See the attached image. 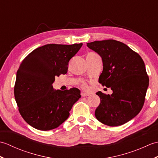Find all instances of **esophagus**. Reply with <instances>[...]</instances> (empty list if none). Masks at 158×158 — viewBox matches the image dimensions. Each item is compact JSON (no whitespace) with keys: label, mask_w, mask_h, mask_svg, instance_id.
Segmentation results:
<instances>
[{"label":"esophagus","mask_w":158,"mask_h":158,"mask_svg":"<svg viewBox=\"0 0 158 158\" xmlns=\"http://www.w3.org/2000/svg\"><path fill=\"white\" fill-rule=\"evenodd\" d=\"M89 96V94L85 93V92L81 93V96H83V97H85V96Z\"/></svg>","instance_id":"1"}]
</instances>
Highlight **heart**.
<instances>
[{
    "instance_id": "1",
    "label": "heart",
    "mask_w": 158,
    "mask_h": 158,
    "mask_svg": "<svg viewBox=\"0 0 158 158\" xmlns=\"http://www.w3.org/2000/svg\"><path fill=\"white\" fill-rule=\"evenodd\" d=\"M81 88H82L83 89L85 90V91H88V90H89L88 85H87V83H82V84L81 85Z\"/></svg>"
}]
</instances>
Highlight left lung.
<instances>
[{
    "instance_id": "1",
    "label": "left lung",
    "mask_w": 158,
    "mask_h": 158,
    "mask_svg": "<svg viewBox=\"0 0 158 158\" xmlns=\"http://www.w3.org/2000/svg\"><path fill=\"white\" fill-rule=\"evenodd\" d=\"M102 58L98 82L110 88L112 94H96L100 104L95 110L99 122L109 126L123 125L136 116L145 102L149 77L141 57L124 43L109 39L87 43Z\"/></svg>"
}]
</instances>
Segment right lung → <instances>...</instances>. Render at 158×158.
Wrapping results in <instances>:
<instances>
[{"label": "right lung", "instance_id": "add662e5", "mask_svg": "<svg viewBox=\"0 0 158 158\" xmlns=\"http://www.w3.org/2000/svg\"><path fill=\"white\" fill-rule=\"evenodd\" d=\"M82 45L48 44L33 50L23 60L17 71L14 96L20 115L30 126L50 130L69 117L81 92L76 88L55 90L52 83L56 77L67 73L70 60Z\"/></svg>", "mask_w": 158, "mask_h": 158}]
</instances>
